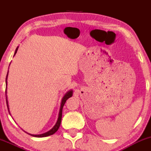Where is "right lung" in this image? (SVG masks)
Wrapping results in <instances>:
<instances>
[{"label":"right lung","mask_w":151,"mask_h":151,"mask_svg":"<svg viewBox=\"0 0 151 151\" xmlns=\"http://www.w3.org/2000/svg\"><path fill=\"white\" fill-rule=\"evenodd\" d=\"M18 47L16 48V50H15L14 55H15V54H16L17 51H18ZM8 74H7L6 79V86H7V77H8ZM72 93H73L72 90H70V91H69L68 92L66 93V94L65 95V96H64V97L62 98V102H61V106H60V113H59V116H58V121H57L56 124H55V125L54 126V127L52 128V129L51 130H50V131H47V132H46V133H42V134H39V135L30 134V135H31V136H35V137H38V138H42V137H46V136H51V135L54 134V133H55V132H57V131H58L59 128H60V124H61L62 115V109H63V106H64V105H65L66 101H67V100L69 98H70L71 96H72ZM6 104H7V106H8V111H9V108H8V100H7V96H6Z\"/></svg>","instance_id":"right-lung-1"}]
</instances>
